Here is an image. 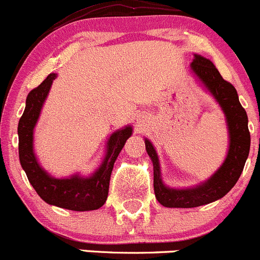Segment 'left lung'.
Instances as JSON below:
<instances>
[{"instance_id": "obj_1", "label": "left lung", "mask_w": 260, "mask_h": 260, "mask_svg": "<svg viewBox=\"0 0 260 260\" xmlns=\"http://www.w3.org/2000/svg\"><path fill=\"white\" fill-rule=\"evenodd\" d=\"M189 67L197 81L214 97L225 115L229 148L222 164L210 178L196 186L174 188L163 182L158 153L151 141L144 139L146 153L153 163L154 193L159 204L171 209H191L222 199L238 182L250 149L248 115L240 105L235 87L221 77L210 59L200 54H193V61Z\"/></svg>"}]
</instances>
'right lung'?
Here are the masks:
<instances>
[{"label":"right lung","mask_w":260,"mask_h":260,"mask_svg":"<svg viewBox=\"0 0 260 260\" xmlns=\"http://www.w3.org/2000/svg\"><path fill=\"white\" fill-rule=\"evenodd\" d=\"M56 76V73H50L40 86L27 94L25 111L17 126L20 164L30 184L46 204L72 211H92L102 207L106 202L115 160L127 139L133 135V127L126 125L110 135L101 163L88 176L81 173H74L66 178L51 176L40 166L35 154L34 130Z\"/></svg>","instance_id":"obj_1"}]
</instances>
